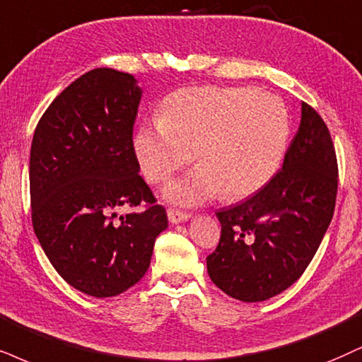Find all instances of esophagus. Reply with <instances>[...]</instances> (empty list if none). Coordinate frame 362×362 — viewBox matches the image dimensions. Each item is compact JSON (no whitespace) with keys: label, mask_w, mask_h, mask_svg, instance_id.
Returning <instances> with one entry per match:
<instances>
[{"label":"esophagus","mask_w":362,"mask_h":362,"mask_svg":"<svg viewBox=\"0 0 362 362\" xmlns=\"http://www.w3.org/2000/svg\"><path fill=\"white\" fill-rule=\"evenodd\" d=\"M168 218L171 223H182V221H188L191 218V213L186 211H180V209H174L169 208L168 209Z\"/></svg>","instance_id":"obj_1"}]
</instances>
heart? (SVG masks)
<instances>
[{
  "label": "heart",
  "mask_w": 362,
  "mask_h": 362,
  "mask_svg": "<svg viewBox=\"0 0 362 362\" xmlns=\"http://www.w3.org/2000/svg\"><path fill=\"white\" fill-rule=\"evenodd\" d=\"M290 132L279 97L245 87H188L169 93L160 119L137 129L134 153L153 185L198 153L202 166L164 189L169 202L193 206L221 193L235 202L269 185L287 153Z\"/></svg>",
  "instance_id": "b5f03b06"
}]
</instances>
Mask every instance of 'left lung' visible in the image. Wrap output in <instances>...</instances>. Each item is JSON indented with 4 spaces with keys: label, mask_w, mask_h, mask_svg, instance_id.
Listing matches in <instances>:
<instances>
[{
    "label": "left lung",
    "mask_w": 362,
    "mask_h": 362,
    "mask_svg": "<svg viewBox=\"0 0 362 362\" xmlns=\"http://www.w3.org/2000/svg\"><path fill=\"white\" fill-rule=\"evenodd\" d=\"M337 174L331 132L302 102L282 169L258 193L216 211L220 243L206 258L213 284L238 300L262 302L297 282L332 220Z\"/></svg>",
    "instance_id": "left-lung-1"
}]
</instances>
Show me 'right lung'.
Masks as SVG:
<instances>
[{
  "instance_id": "right-lung-1",
  "label": "right lung",
  "mask_w": 362,
  "mask_h": 362,
  "mask_svg": "<svg viewBox=\"0 0 362 362\" xmlns=\"http://www.w3.org/2000/svg\"><path fill=\"white\" fill-rule=\"evenodd\" d=\"M141 95L131 74L93 69L52 102L31 142L35 235L62 279L92 297L139 282L156 236L168 228L134 153ZM141 204L142 212L117 215Z\"/></svg>"
}]
</instances>
